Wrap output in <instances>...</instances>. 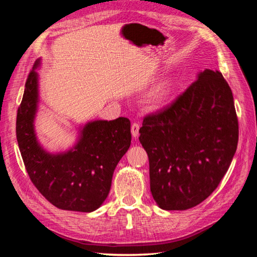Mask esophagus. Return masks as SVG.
Returning a JSON list of instances; mask_svg holds the SVG:
<instances>
[{
	"label": "esophagus",
	"mask_w": 257,
	"mask_h": 257,
	"mask_svg": "<svg viewBox=\"0 0 257 257\" xmlns=\"http://www.w3.org/2000/svg\"><path fill=\"white\" fill-rule=\"evenodd\" d=\"M139 128H141V126H139L138 123H133V124H132L131 133H132V135H133L134 138H137L139 136Z\"/></svg>",
	"instance_id": "esophagus-1"
}]
</instances>
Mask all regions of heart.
Listing matches in <instances>:
<instances>
[{"label": "heart", "instance_id": "obj_1", "mask_svg": "<svg viewBox=\"0 0 257 257\" xmlns=\"http://www.w3.org/2000/svg\"><path fill=\"white\" fill-rule=\"evenodd\" d=\"M173 81L166 79L160 81L147 92L145 96V104L149 109H159L164 106L173 93Z\"/></svg>", "mask_w": 257, "mask_h": 257}]
</instances>
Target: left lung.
Segmentation results:
<instances>
[{
  "label": "left lung",
  "instance_id": "obj_1",
  "mask_svg": "<svg viewBox=\"0 0 257 257\" xmlns=\"http://www.w3.org/2000/svg\"><path fill=\"white\" fill-rule=\"evenodd\" d=\"M139 142L148 153L150 190L163 210H186L211 194L238 144L234 97L219 71L205 69L173 105L145 118Z\"/></svg>",
  "mask_w": 257,
  "mask_h": 257
}]
</instances>
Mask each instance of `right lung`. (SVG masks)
I'll return each instance as SVG.
<instances>
[{
  "label": "right lung",
  "mask_w": 257,
  "mask_h": 257,
  "mask_svg": "<svg viewBox=\"0 0 257 257\" xmlns=\"http://www.w3.org/2000/svg\"><path fill=\"white\" fill-rule=\"evenodd\" d=\"M41 63V59L35 62L18 108L16 133L22 160L31 181L52 205L92 212L107 198L114 168L131 146V122L124 116L88 121L77 128V139L68 150L45 149L35 131Z\"/></svg>",
  "instance_id": "right-lung-1"
}]
</instances>
